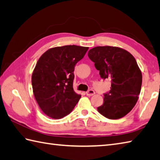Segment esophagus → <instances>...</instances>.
I'll return each mask as SVG.
<instances>
[{
	"instance_id": "34e87169",
	"label": "esophagus",
	"mask_w": 160,
	"mask_h": 160,
	"mask_svg": "<svg viewBox=\"0 0 160 160\" xmlns=\"http://www.w3.org/2000/svg\"><path fill=\"white\" fill-rule=\"evenodd\" d=\"M86 95H88V96H92V95H95V91L93 90H89L88 91H87L86 92Z\"/></svg>"
}]
</instances>
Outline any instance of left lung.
<instances>
[{
	"mask_svg": "<svg viewBox=\"0 0 160 160\" xmlns=\"http://www.w3.org/2000/svg\"><path fill=\"white\" fill-rule=\"evenodd\" d=\"M88 56L102 79L111 81L98 112L108 119L124 117L135 106L141 92L142 74L136 60L128 51L111 46L92 48Z\"/></svg>",
	"mask_w": 160,
	"mask_h": 160,
	"instance_id": "8db88e82",
	"label": "left lung"
}]
</instances>
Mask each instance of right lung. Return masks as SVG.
<instances>
[{"instance_id":"obj_1","label":"right lung","mask_w":160,"mask_h":160,"mask_svg":"<svg viewBox=\"0 0 160 160\" xmlns=\"http://www.w3.org/2000/svg\"><path fill=\"white\" fill-rule=\"evenodd\" d=\"M88 47L66 45L48 49L39 58L32 74V91L44 114L62 118L73 110L81 98L74 91V66Z\"/></svg>"}]
</instances>
